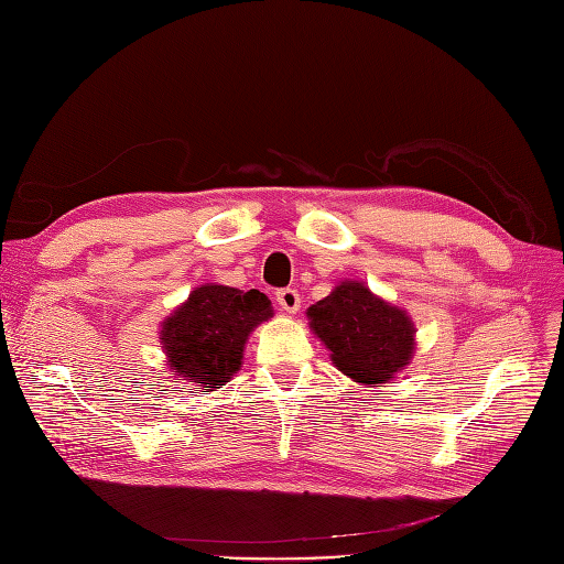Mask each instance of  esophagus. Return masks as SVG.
Returning <instances> with one entry per match:
<instances>
[{
	"label": "esophagus",
	"instance_id": "1",
	"mask_svg": "<svg viewBox=\"0 0 564 564\" xmlns=\"http://www.w3.org/2000/svg\"><path fill=\"white\" fill-rule=\"evenodd\" d=\"M278 305L284 311V313H299L301 308V294L296 292V289H280L278 292Z\"/></svg>",
	"mask_w": 564,
	"mask_h": 564
}]
</instances>
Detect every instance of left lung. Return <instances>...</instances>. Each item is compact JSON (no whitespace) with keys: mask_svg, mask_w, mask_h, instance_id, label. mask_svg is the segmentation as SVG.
<instances>
[{"mask_svg":"<svg viewBox=\"0 0 564 564\" xmlns=\"http://www.w3.org/2000/svg\"><path fill=\"white\" fill-rule=\"evenodd\" d=\"M308 327L348 379L379 386L406 369L416 350L414 319L377 296L360 280L338 282L329 296L308 308Z\"/></svg>","mask_w":564,"mask_h":564,"instance_id":"1","label":"left lung"}]
</instances>
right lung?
Wrapping results in <instances>:
<instances>
[{"instance_id": "obj_1", "label": "right lung", "mask_w": 564, "mask_h": 564, "mask_svg": "<svg viewBox=\"0 0 564 564\" xmlns=\"http://www.w3.org/2000/svg\"><path fill=\"white\" fill-rule=\"evenodd\" d=\"M275 311L259 289L207 282L195 286L178 308L160 322V346L176 383L202 395L226 386L242 367L251 332Z\"/></svg>"}]
</instances>
